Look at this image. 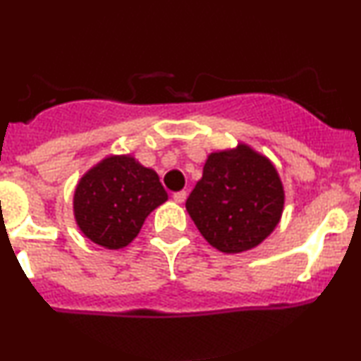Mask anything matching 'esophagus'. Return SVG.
<instances>
[{"instance_id": "1", "label": "esophagus", "mask_w": 361, "mask_h": 361, "mask_svg": "<svg viewBox=\"0 0 361 361\" xmlns=\"http://www.w3.org/2000/svg\"><path fill=\"white\" fill-rule=\"evenodd\" d=\"M173 200H175L176 204H183V202L186 200V192H185V190L173 193Z\"/></svg>"}]
</instances>
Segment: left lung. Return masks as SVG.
I'll return each instance as SVG.
<instances>
[{
    "instance_id": "1",
    "label": "left lung",
    "mask_w": 361,
    "mask_h": 361,
    "mask_svg": "<svg viewBox=\"0 0 361 361\" xmlns=\"http://www.w3.org/2000/svg\"><path fill=\"white\" fill-rule=\"evenodd\" d=\"M283 198L275 166L241 144L209 156L186 210L210 246L241 252L270 235L280 222Z\"/></svg>"
}]
</instances>
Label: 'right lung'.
Returning <instances> with one entry per match:
<instances>
[{
	"instance_id": "add662e5",
	"label": "right lung",
	"mask_w": 361,
	"mask_h": 361,
	"mask_svg": "<svg viewBox=\"0 0 361 361\" xmlns=\"http://www.w3.org/2000/svg\"><path fill=\"white\" fill-rule=\"evenodd\" d=\"M168 200L152 169L130 156H111L90 169L74 192V217L86 238L120 250L139 234L156 207Z\"/></svg>"
}]
</instances>
